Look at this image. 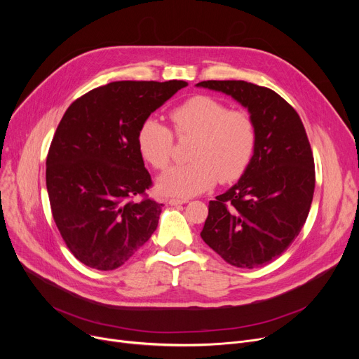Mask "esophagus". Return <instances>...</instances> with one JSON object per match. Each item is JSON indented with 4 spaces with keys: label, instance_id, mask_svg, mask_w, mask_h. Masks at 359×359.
Returning <instances> with one entry per match:
<instances>
[{
    "label": "esophagus",
    "instance_id": "obj_1",
    "mask_svg": "<svg viewBox=\"0 0 359 359\" xmlns=\"http://www.w3.org/2000/svg\"><path fill=\"white\" fill-rule=\"evenodd\" d=\"M187 199H179V198H172L168 199V203L170 205H182V203H186Z\"/></svg>",
    "mask_w": 359,
    "mask_h": 359
}]
</instances>
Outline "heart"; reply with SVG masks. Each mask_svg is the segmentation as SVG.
Listing matches in <instances>:
<instances>
[{
  "instance_id": "heart-1",
  "label": "heart",
  "mask_w": 359,
  "mask_h": 359,
  "mask_svg": "<svg viewBox=\"0 0 359 359\" xmlns=\"http://www.w3.org/2000/svg\"><path fill=\"white\" fill-rule=\"evenodd\" d=\"M175 135L179 140L195 138L191 163L168 170L158 180V191L165 195L189 198L199 195L219 180L231 183L240 179L252 163L257 132L249 113L230 110L208 97L187 99L170 111ZM142 158L156 170H165L172 161L175 137L165 125L147 119L137 134Z\"/></svg>"
}]
</instances>
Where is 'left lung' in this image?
Listing matches in <instances>:
<instances>
[{"label":"left lung","mask_w":359,"mask_h":359,"mask_svg":"<svg viewBox=\"0 0 359 359\" xmlns=\"http://www.w3.org/2000/svg\"><path fill=\"white\" fill-rule=\"evenodd\" d=\"M196 86L248 107L257 132L250 165L231 189L210 201L201 237L236 268L263 266L290 248L309 217L316 172L304 125L268 87L241 80Z\"/></svg>","instance_id":"1"}]
</instances>
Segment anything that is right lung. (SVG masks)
<instances>
[{
    "label": "right lung",
    "instance_id": "add662e5",
    "mask_svg": "<svg viewBox=\"0 0 359 359\" xmlns=\"http://www.w3.org/2000/svg\"><path fill=\"white\" fill-rule=\"evenodd\" d=\"M186 81H115L93 88L67 109L46 157L53 221L86 266L113 271L157 229L163 203L137 134L144 121Z\"/></svg>",
    "mask_w": 359,
    "mask_h": 359
}]
</instances>
